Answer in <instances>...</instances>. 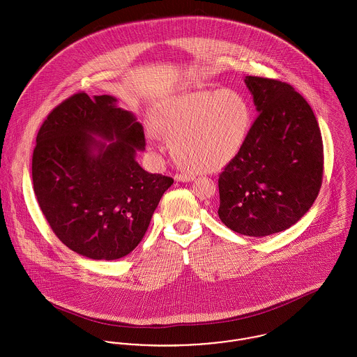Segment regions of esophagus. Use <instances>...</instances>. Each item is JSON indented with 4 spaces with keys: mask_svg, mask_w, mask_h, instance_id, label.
I'll list each match as a JSON object with an SVG mask.
<instances>
[{
    "mask_svg": "<svg viewBox=\"0 0 357 357\" xmlns=\"http://www.w3.org/2000/svg\"><path fill=\"white\" fill-rule=\"evenodd\" d=\"M194 176L190 174H176L175 175V181L176 182H192Z\"/></svg>",
    "mask_w": 357,
    "mask_h": 357,
    "instance_id": "obj_1",
    "label": "esophagus"
}]
</instances>
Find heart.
<instances>
[{"label": "heart", "instance_id": "1", "mask_svg": "<svg viewBox=\"0 0 357 357\" xmlns=\"http://www.w3.org/2000/svg\"><path fill=\"white\" fill-rule=\"evenodd\" d=\"M251 125V105L234 89L179 93L153 114V129L171 142L175 162L192 171L215 169L232 160Z\"/></svg>", "mask_w": 357, "mask_h": 357}]
</instances>
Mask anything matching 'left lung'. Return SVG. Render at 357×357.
<instances>
[{"label":"left lung","mask_w":357,"mask_h":357,"mask_svg":"<svg viewBox=\"0 0 357 357\" xmlns=\"http://www.w3.org/2000/svg\"><path fill=\"white\" fill-rule=\"evenodd\" d=\"M258 116L238 155L219 175V218L247 236L296 224L322 185L324 144L317 118L292 85L247 76Z\"/></svg>","instance_id":"left-lung-1"}]
</instances>
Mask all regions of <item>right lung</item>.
<instances>
[{
    "instance_id": "add662e5",
    "label": "right lung",
    "mask_w": 357,
    "mask_h": 357,
    "mask_svg": "<svg viewBox=\"0 0 357 357\" xmlns=\"http://www.w3.org/2000/svg\"><path fill=\"white\" fill-rule=\"evenodd\" d=\"M144 149L142 125L110 95L91 99L77 92L47 115L36 136L32 182L40 211L65 246L106 261L138 246L174 183L141 168L136 155Z\"/></svg>"
}]
</instances>
